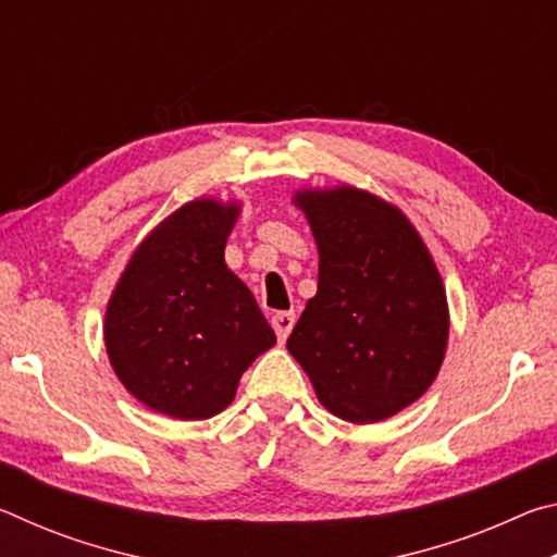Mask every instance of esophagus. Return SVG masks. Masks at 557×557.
Returning a JSON list of instances; mask_svg holds the SVG:
<instances>
[{"instance_id":"34e87169","label":"esophagus","mask_w":557,"mask_h":557,"mask_svg":"<svg viewBox=\"0 0 557 557\" xmlns=\"http://www.w3.org/2000/svg\"><path fill=\"white\" fill-rule=\"evenodd\" d=\"M295 322H297L295 312H277V314H272V329H275V334H277L280 342H285V338L289 336Z\"/></svg>"}]
</instances>
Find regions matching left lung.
Returning a JSON list of instances; mask_svg holds the SVG:
<instances>
[{
  "label": "left lung",
  "instance_id": "8db88e82",
  "mask_svg": "<svg viewBox=\"0 0 557 557\" xmlns=\"http://www.w3.org/2000/svg\"><path fill=\"white\" fill-rule=\"evenodd\" d=\"M319 252L317 295L287 338L324 408L371 425L420 400L447 354L449 307L425 240L366 188H299Z\"/></svg>",
  "mask_w": 557,
  "mask_h": 557
}]
</instances>
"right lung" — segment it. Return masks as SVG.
Segmentation results:
<instances>
[{"label":"right lung","instance_id":"right-lung-1","mask_svg":"<svg viewBox=\"0 0 557 557\" xmlns=\"http://www.w3.org/2000/svg\"><path fill=\"white\" fill-rule=\"evenodd\" d=\"M240 209L201 196L169 213L110 295L102 336L112 371L166 418L209 420L228 408L240 375L277 342L223 258Z\"/></svg>","mask_w":557,"mask_h":557}]
</instances>
